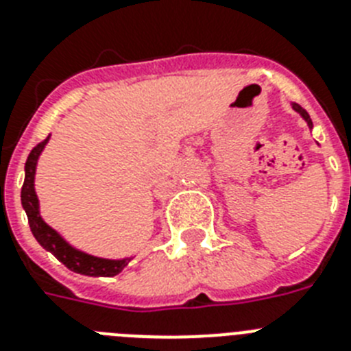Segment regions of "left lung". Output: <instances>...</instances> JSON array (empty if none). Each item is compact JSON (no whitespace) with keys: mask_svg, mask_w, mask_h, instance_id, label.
I'll return each instance as SVG.
<instances>
[{"mask_svg":"<svg viewBox=\"0 0 351 351\" xmlns=\"http://www.w3.org/2000/svg\"><path fill=\"white\" fill-rule=\"evenodd\" d=\"M293 108H294V110H296V112H298V114L303 117V119L307 121L308 128H312V119H311V116H308V114H307V110H305V108L300 107L298 103H293Z\"/></svg>","mask_w":351,"mask_h":351,"instance_id":"8db88e82","label":"left lung"}]
</instances>
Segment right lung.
Here are the masks:
<instances>
[{
  "mask_svg": "<svg viewBox=\"0 0 351 351\" xmlns=\"http://www.w3.org/2000/svg\"><path fill=\"white\" fill-rule=\"evenodd\" d=\"M49 141V135L43 143H39L30 152L28 158H26L25 166V184H23V189H21V203H23V208L26 210V216H28V223H30L32 234L37 239V243L46 248L48 252H51L58 261L64 264L66 267H69L71 271L75 273H80V275L87 276H114L117 273L123 271V267L130 262V258H123V261H108V258H99L93 257V255H87L84 252H78L73 246L62 239L57 232L53 230L51 226L46 225L39 214V199H37V194H35L34 180H35V167H37V160H39V155L43 153L44 146Z\"/></svg>",
  "mask_w": 351,
  "mask_h": 351,
  "instance_id": "right-lung-1",
  "label": "right lung"
}]
</instances>
